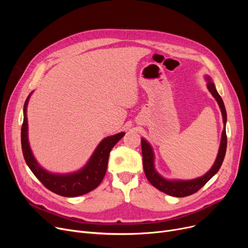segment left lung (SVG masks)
<instances>
[{
  "instance_id": "obj_1",
  "label": "left lung",
  "mask_w": 248,
  "mask_h": 248,
  "mask_svg": "<svg viewBox=\"0 0 248 248\" xmlns=\"http://www.w3.org/2000/svg\"><path fill=\"white\" fill-rule=\"evenodd\" d=\"M205 79L207 81V88L210 91V93L213 95V97L216 99L218 106L220 108L221 113H222L223 119V131L222 135H221V140L220 146L218 150V154L216 160L211 167V169L203 176L192 179V180H178V179H166L162 175L158 173L155 167V154L153 151L152 146L150 142L141 138V153H142V166H144V171L146 174L147 179L149 180L150 183L158 190L170 195L173 197H186L189 195H192L196 193L198 190H200L208 181H209L218 171L223 163L225 153H226V147H227V137H226V122H227V114L226 109L224 107V102L217 93L215 84L213 83L211 77L209 75H205Z\"/></svg>"
}]
</instances>
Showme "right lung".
<instances>
[{
    "instance_id": "1",
    "label": "right lung",
    "mask_w": 248,
    "mask_h": 248,
    "mask_svg": "<svg viewBox=\"0 0 248 248\" xmlns=\"http://www.w3.org/2000/svg\"><path fill=\"white\" fill-rule=\"evenodd\" d=\"M31 94L32 93L29 94L24 104V121L21 129L23 155L30 170L48 190L64 197L81 196V195L94 190L101 183L104 175H106L108 155L111 149L124 136V133L123 132L104 138L80 170L67 174L51 173L39 165L30 148L28 139L27 107Z\"/></svg>"
}]
</instances>
